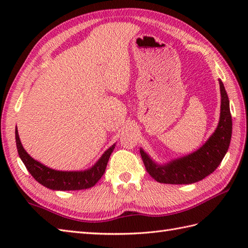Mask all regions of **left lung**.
I'll use <instances>...</instances> for the list:
<instances>
[{
    "label": "left lung",
    "mask_w": 248,
    "mask_h": 248,
    "mask_svg": "<svg viewBox=\"0 0 248 248\" xmlns=\"http://www.w3.org/2000/svg\"><path fill=\"white\" fill-rule=\"evenodd\" d=\"M218 82L222 97L218 125L202 147L191 155L172 160L164 165L156 164L143 149H140L146 170L157 182L168 184L195 183L212 173L223 161L229 148L232 120L227 93L223 82L220 80Z\"/></svg>",
    "instance_id": "obj_1"
}]
</instances>
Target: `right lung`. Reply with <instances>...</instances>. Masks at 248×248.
Wrapping results in <instances>:
<instances>
[{
    "mask_svg": "<svg viewBox=\"0 0 248 248\" xmlns=\"http://www.w3.org/2000/svg\"><path fill=\"white\" fill-rule=\"evenodd\" d=\"M16 144L20 159L24 163L25 167L36 181L41 186L53 191H78L93 186L105 171L109 155L112 154L115 144L104 152L98 162L89 170L83 171H62L49 168L40 162L34 160L23 148L21 144L18 130L16 129Z\"/></svg>",
    "mask_w": 248,
    "mask_h": 248,
    "instance_id": "obj_1",
    "label": "right lung"
}]
</instances>
